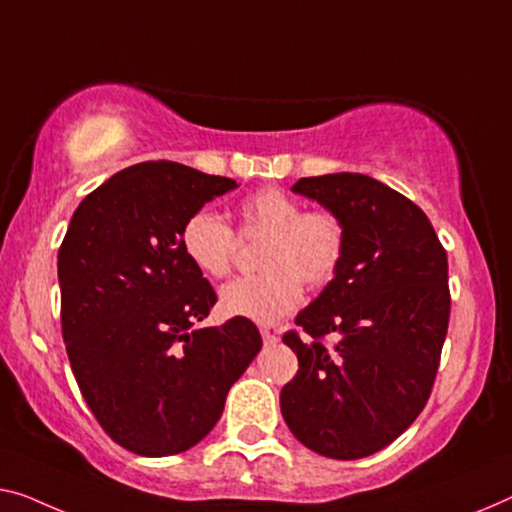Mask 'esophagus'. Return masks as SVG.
Segmentation results:
<instances>
[{
    "label": "esophagus",
    "instance_id": "1",
    "mask_svg": "<svg viewBox=\"0 0 512 512\" xmlns=\"http://www.w3.org/2000/svg\"><path fill=\"white\" fill-rule=\"evenodd\" d=\"M262 340H264V345H276V342L280 340V335H278V331H273V329H269V326H264Z\"/></svg>",
    "mask_w": 512,
    "mask_h": 512
}]
</instances>
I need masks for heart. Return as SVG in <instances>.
<instances>
[{"mask_svg": "<svg viewBox=\"0 0 512 512\" xmlns=\"http://www.w3.org/2000/svg\"><path fill=\"white\" fill-rule=\"evenodd\" d=\"M241 234L264 236L262 273L220 289V308L230 317L271 324L301 303L303 285L322 289L338 276L347 255V225L329 209H305L280 188H262L236 207ZM181 253L209 278L232 271L236 236L218 213L197 209L181 223Z\"/></svg>", "mask_w": 512, "mask_h": 512, "instance_id": "heart-1", "label": "heart"}]
</instances>
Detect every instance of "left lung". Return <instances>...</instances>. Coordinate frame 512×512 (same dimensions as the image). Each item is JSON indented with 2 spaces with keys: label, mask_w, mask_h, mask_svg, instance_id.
<instances>
[{
  "label": "left lung",
  "mask_w": 512,
  "mask_h": 512,
  "mask_svg": "<svg viewBox=\"0 0 512 512\" xmlns=\"http://www.w3.org/2000/svg\"><path fill=\"white\" fill-rule=\"evenodd\" d=\"M292 190L345 220L347 255L296 315L299 331L282 335L299 358L282 418L310 451L358 460L398 439L430 400L451 317L448 257L423 209L377 179L324 174Z\"/></svg>",
  "instance_id": "obj_1"
}]
</instances>
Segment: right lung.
I'll return each mask as SVG.
<instances>
[{
	"label": "right lung",
	"instance_id": "right-lung-1",
	"mask_svg": "<svg viewBox=\"0 0 512 512\" xmlns=\"http://www.w3.org/2000/svg\"><path fill=\"white\" fill-rule=\"evenodd\" d=\"M236 188L172 160L126 167L89 193L61 241V335L80 393L112 441L163 457L193 448L262 349L250 319L195 329L218 296L181 253L190 213Z\"/></svg>",
	"mask_w": 512,
	"mask_h": 512
}]
</instances>
